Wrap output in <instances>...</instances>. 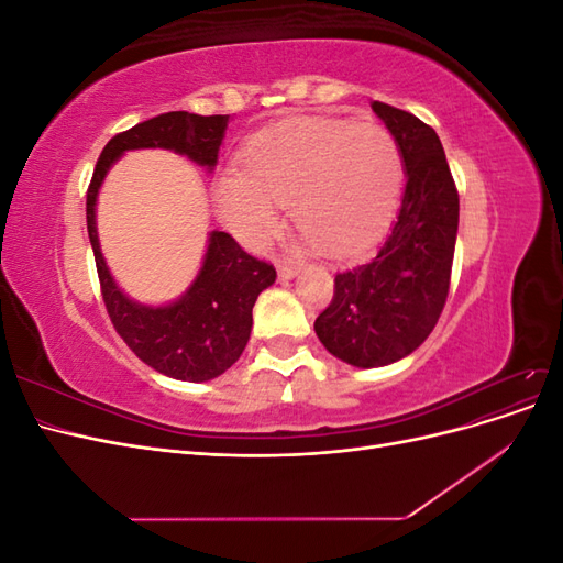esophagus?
<instances>
[{
    "label": "esophagus",
    "mask_w": 563,
    "mask_h": 563,
    "mask_svg": "<svg viewBox=\"0 0 563 563\" xmlns=\"http://www.w3.org/2000/svg\"><path fill=\"white\" fill-rule=\"evenodd\" d=\"M298 275V267L279 263V279H294Z\"/></svg>",
    "instance_id": "34e87169"
}]
</instances>
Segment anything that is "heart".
<instances>
[{"mask_svg":"<svg viewBox=\"0 0 563 563\" xmlns=\"http://www.w3.org/2000/svg\"><path fill=\"white\" fill-rule=\"evenodd\" d=\"M213 180L230 232L263 249L282 230L279 203L294 225L333 258H352L387 230L404 180L399 143L385 126L308 117L255 133Z\"/></svg>","mask_w":563,"mask_h":563,"instance_id":"heart-1","label":"heart"}]
</instances>
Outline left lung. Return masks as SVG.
<instances>
[{"label":"left lung","mask_w":563,"mask_h":563,"mask_svg":"<svg viewBox=\"0 0 563 563\" xmlns=\"http://www.w3.org/2000/svg\"><path fill=\"white\" fill-rule=\"evenodd\" d=\"M373 112L401 150V209L368 263L338 272L329 308L314 321L321 345L360 368L404 360L437 327L449 298L460 211L437 131L380 100H373Z\"/></svg>","instance_id":"left-lung-1"}]
</instances>
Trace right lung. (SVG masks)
<instances>
[{
    "label": "right lung",
    "instance_id": "add662e5",
    "mask_svg": "<svg viewBox=\"0 0 563 563\" xmlns=\"http://www.w3.org/2000/svg\"><path fill=\"white\" fill-rule=\"evenodd\" d=\"M228 122L230 114L164 112L117 133L100 152L87 190V230L114 331L141 362L187 383L218 378L240 360L251 335L253 305L275 284L277 269L249 255L228 232H211L207 258L187 294L166 308H145L129 300L110 277L96 234V197L108 168L126 150L166 147L213 168Z\"/></svg>",
    "mask_w": 563,
    "mask_h": 563
}]
</instances>
